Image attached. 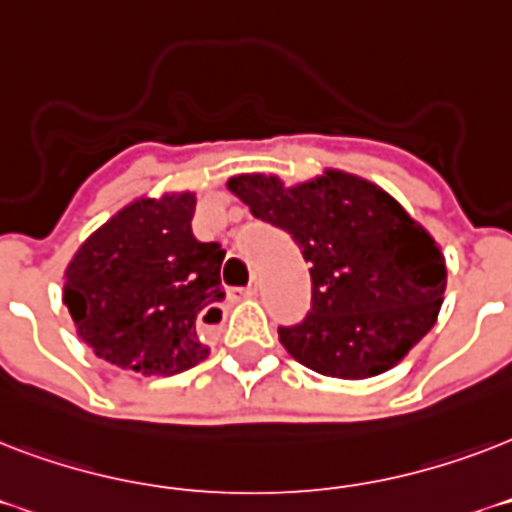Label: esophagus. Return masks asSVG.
<instances>
[{"label":"esophagus","mask_w":512,"mask_h":512,"mask_svg":"<svg viewBox=\"0 0 512 512\" xmlns=\"http://www.w3.org/2000/svg\"><path fill=\"white\" fill-rule=\"evenodd\" d=\"M260 289H263V281L257 279V276H252V279H249V284H247V287H244V292H241V295L255 297L257 292H260Z\"/></svg>","instance_id":"1"}]
</instances>
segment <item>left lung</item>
<instances>
[{"mask_svg": "<svg viewBox=\"0 0 512 512\" xmlns=\"http://www.w3.org/2000/svg\"><path fill=\"white\" fill-rule=\"evenodd\" d=\"M228 188L289 233L311 265V311L279 327L281 345L303 366L342 380L374 377L436 324L444 255L377 185L327 170L295 188L265 175L233 177Z\"/></svg>", "mask_w": 512, "mask_h": 512, "instance_id": "obj_1", "label": "left lung"}]
</instances>
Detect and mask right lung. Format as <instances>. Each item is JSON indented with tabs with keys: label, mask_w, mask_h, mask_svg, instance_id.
Returning a JSON list of instances; mask_svg holds the SVG:
<instances>
[{
	"label": "right lung",
	"mask_w": 512,
	"mask_h": 512,
	"mask_svg": "<svg viewBox=\"0 0 512 512\" xmlns=\"http://www.w3.org/2000/svg\"><path fill=\"white\" fill-rule=\"evenodd\" d=\"M193 193L135 201L74 255L63 303L95 356L140 374L185 372L209 356L225 249L191 231Z\"/></svg>",
	"instance_id": "right-lung-1"
}]
</instances>
